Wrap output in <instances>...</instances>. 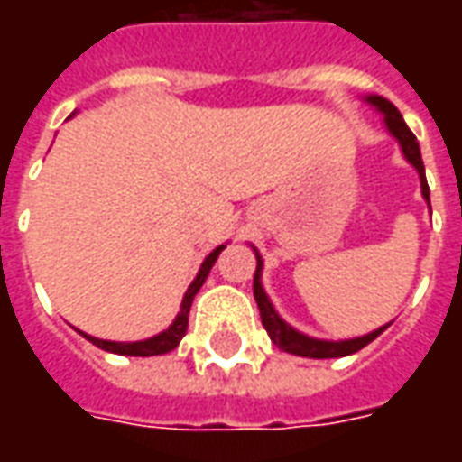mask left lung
<instances>
[{"mask_svg": "<svg viewBox=\"0 0 462 462\" xmlns=\"http://www.w3.org/2000/svg\"><path fill=\"white\" fill-rule=\"evenodd\" d=\"M364 101L368 106H374L378 114L383 116V125H386V131L393 135L398 141V148L403 152V158H406L413 168L418 171V178H420V192H423V200L428 202V208H430V190H428V182H426V168H423V158H420V148H418L416 135L411 133V128L403 121V116L398 114V108L388 98L383 96H364ZM254 250V257H257V270H254V284H252V290H254V301H257V307H260V317L262 324H264V329L270 334V339L282 348V351H287V354H294V356H304V358H339V356H348V354H356L358 348H364L366 344L376 339L378 334H383V331L391 327V321L383 324V327H378V329L368 331L364 337H354V339H339V341H331V339H317V337H310V334H304V331L294 329L291 324L282 319L280 311L274 310V304L267 297V291L262 287V270H264V262H262V254L257 252V247H252Z\"/></svg>", "mask_w": 462, "mask_h": 462, "instance_id": "1", "label": "left lung"}]
</instances>
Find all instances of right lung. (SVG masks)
Wrapping results in <instances>:
<instances>
[{"mask_svg": "<svg viewBox=\"0 0 462 462\" xmlns=\"http://www.w3.org/2000/svg\"><path fill=\"white\" fill-rule=\"evenodd\" d=\"M227 245H220V247H215V250L202 260L200 270L195 274V280L190 282V287L185 291V297H182L180 311H178V317L172 319V324L168 329H162L161 334H155L151 339H141V341H108V339H96L91 334H84V331H79L84 339H88L94 346L104 348V351H111V354H121V356H158V354H168L172 348L180 344V339L185 337V331H188V317H190V307L192 300H195V294L202 287V282L208 280V274H210L212 264L215 260L220 257V252L225 250Z\"/></svg>", "mask_w": 462, "mask_h": 462, "instance_id": "obj_1", "label": "right lung"}]
</instances>
